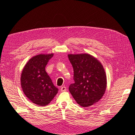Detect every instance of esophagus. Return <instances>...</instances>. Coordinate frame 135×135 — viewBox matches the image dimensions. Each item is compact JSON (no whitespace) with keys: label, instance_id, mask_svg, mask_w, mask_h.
Listing matches in <instances>:
<instances>
[{"label":"esophagus","instance_id":"obj_1","mask_svg":"<svg viewBox=\"0 0 135 135\" xmlns=\"http://www.w3.org/2000/svg\"><path fill=\"white\" fill-rule=\"evenodd\" d=\"M66 87H65V86H62V87H61V92H65V91H66Z\"/></svg>","mask_w":135,"mask_h":135}]
</instances>
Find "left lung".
<instances>
[{
  "mask_svg": "<svg viewBox=\"0 0 135 135\" xmlns=\"http://www.w3.org/2000/svg\"><path fill=\"white\" fill-rule=\"evenodd\" d=\"M74 70V83L69 89L76 103L86 108L97 103L104 96L107 85L103 66L97 59L87 54H69Z\"/></svg>",
  "mask_w": 135,
  "mask_h": 135,
  "instance_id": "obj_1",
  "label": "left lung"
}]
</instances>
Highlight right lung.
<instances>
[{"mask_svg":"<svg viewBox=\"0 0 135 135\" xmlns=\"http://www.w3.org/2000/svg\"><path fill=\"white\" fill-rule=\"evenodd\" d=\"M53 56V54H40L32 57L21 73V85L24 94L32 103L42 107L50 104L59 91L45 70Z\"/></svg>","mask_w":135,"mask_h":135,"instance_id":"1","label":"right lung"}]
</instances>
